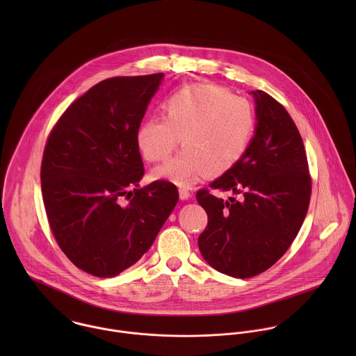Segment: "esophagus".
<instances>
[{"instance_id": "esophagus-1", "label": "esophagus", "mask_w": 356, "mask_h": 356, "mask_svg": "<svg viewBox=\"0 0 356 356\" xmlns=\"http://www.w3.org/2000/svg\"><path fill=\"white\" fill-rule=\"evenodd\" d=\"M192 196L191 191L188 188H179V197L181 200H188Z\"/></svg>"}]
</instances>
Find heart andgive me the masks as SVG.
<instances>
[{
    "label": "heart",
    "mask_w": 356,
    "mask_h": 356,
    "mask_svg": "<svg viewBox=\"0 0 356 356\" xmlns=\"http://www.w3.org/2000/svg\"><path fill=\"white\" fill-rule=\"evenodd\" d=\"M164 118H151L138 130V147L148 161H165L179 144L184 151L153 171V178L179 186L204 172L220 175L247 152L254 133L252 105L213 85L186 86L164 104Z\"/></svg>",
    "instance_id": "obj_1"
}]
</instances>
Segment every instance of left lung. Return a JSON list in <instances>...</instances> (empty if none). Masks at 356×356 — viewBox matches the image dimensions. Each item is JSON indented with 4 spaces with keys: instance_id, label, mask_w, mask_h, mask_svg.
Listing matches in <instances>:
<instances>
[{
    "instance_id": "8db88e82",
    "label": "left lung",
    "mask_w": 356,
    "mask_h": 356,
    "mask_svg": "<svg viewBox=\"0 0 356 356\" xmlns=\"http://www.w3.org/2000/svg\"><path fill=\"white\" fill-rule=\"evenodd\" d=\"M256 129L243 159L209 188L241 195L223 200L208 189L196 199L208 215L199 237L205 261L234 278L270 268L296 238L311 197L302 136L288 111L254 90Z\"/></svg>"
}]
</instances>
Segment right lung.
Here are the masks:
<instances>
[{
    "mask_svg": "<svg viewBox=\"0 0 356 356\" xmlns=\"http://www.w3.org/2000/svg\"><path fill=\"white\" fill-rule=\"evenodd\" d=\"M163 72L102 81L48 137L41 188L51 233L81 270L111 278L141 259L178 203L174 184L138 188V129Z\"/></svg>",
    "mask_w": 356,
    "mask_h": 356,
    "instance_id": "right-lung-1",
    "label": "right lung"
}]
</instances>
